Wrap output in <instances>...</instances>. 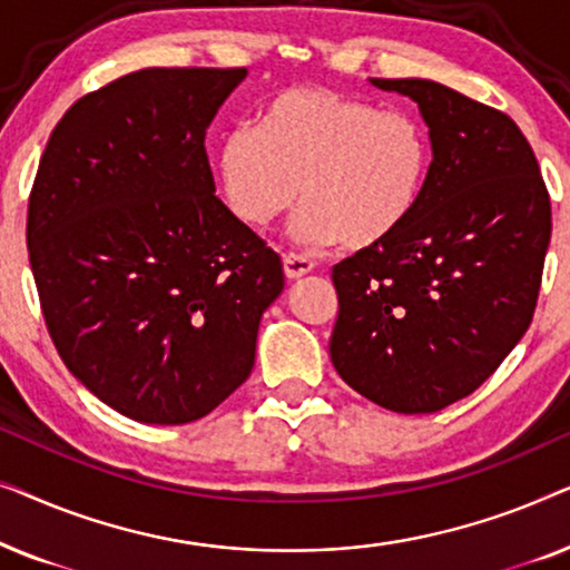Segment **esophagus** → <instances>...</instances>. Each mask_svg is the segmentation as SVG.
<instances>
[{"label":"esophagus","mask_w":570,"mask_h":570,"mask_svg":"<svg viewBox=\"0 0 570 570\" xmlns=\"http://www.w3.org/2000/svg\"><path fill=\"white\" fill-rule=\"evenodd\" d=\"M283 267H285V275L287 279H298L303 275H308L311 269H314V262L308 259V256L303 254H285L283 256Z\"/></svg>","instance_id":"esophagus-1"}]
</instances>
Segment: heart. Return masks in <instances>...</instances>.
<instances>
[{
    "instance_id": "obj_1",
    "label": "heart",
    "mask_w": 570,
    "mask_h": 570,
    "mask_svg": "<svg viewBox=\"0 0 570 570\" xmlns=\"http://www.w3.org/2000/svg\"><path fill=\"white\" fill-rule=\"evenodd\" d=\"M215 163L225 205L248 228H267L303 197L295 236L361 252L410 223L433 150L407 111L330 88H287L264 104L259 127L225 131Z\"/></svg>"
}]
</instances>
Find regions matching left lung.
Listing matches in <instances>:
<instances>
[{"label":"left lung","mask_w":570,"mask_h":570,"mask_svg":"<svg viewBox=\"0 0 570 570\" xmlns=\"http://www.w3.org/2000/svg\"><path fill=\"white\" fill-rule=\"evenodd\" d=\"M371 82L420 106L433 163L410 223L332 267L330 355L365 400L420 415L472 394L524 337L550 246V194L511 116L433 80Z\"/></svg>","instance_id":"obj_1"}]
</instances>
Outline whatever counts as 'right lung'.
<instances>
[{"label": "right lung", "instance_id": "1", "mask_svg": "<svg viewBox=\"0 0 570 570\" xmlns=\"http://www.w3.org/2000/svg\"><path fill=\"white\" fill-rule=\"evenodd\" d=\"M244 67H147L69 106L28 199L57 353L139 423L205 417L254 368L283 262L215 197L205 137Z\"/></svg>", "mask_w": 570, "mask_h": 570}]
</instances>
